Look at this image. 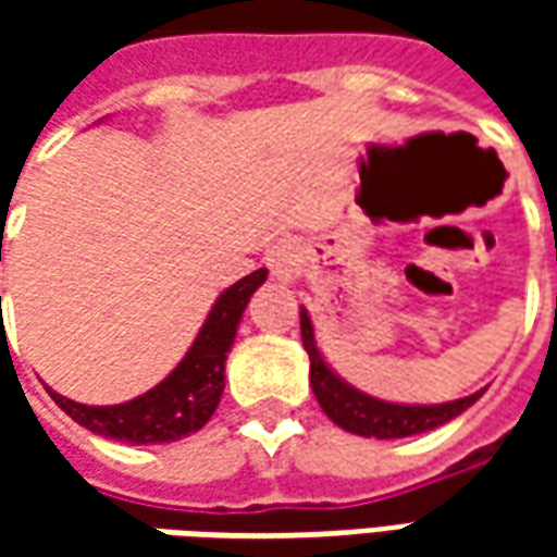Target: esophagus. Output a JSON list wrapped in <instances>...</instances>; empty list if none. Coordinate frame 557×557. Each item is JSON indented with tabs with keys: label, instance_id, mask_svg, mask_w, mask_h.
Wrapping results in <instances>:
<instances>
[{
	"label": "esophagus",
	"instance_id": "obj_1",
	"mask_svg": "<svg viewBox=\"0 0 557 557\" xmlns=\"http://www.w3.org/2000/svg\"><path fill=\"white\" fill-rule=\"evenodd\" d=\"M298 250L292 242H280L268 250V268L277 280H292L298 274Z\"/></svg>",
	"mask_w": 557,
	"mask_h": 557
}]
</instances>
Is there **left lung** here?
<instances>
[{"label":"left lung","mask_w":557,"mask_h":557,"mask_svg":"<svg viewBox=\"0 0 557 557\" xmlns=\"http://www.w3.org/2000/svg\"><path fill=\"white\" fill-rule=\"evenodd\" d=\"M301 339L304 349L310 355V385H313L319 406L337 426L355 432V435H367V438H406V435L430 432L447 423V420H454L456 414H462L483 394V391H478L471 397L442 403V406H397V403L367 397V394L355 391V387L346 385L343 379L331 373L325 358L315 349L313 325H310L307 310H301Z\"/></svg>","instance_id":"1"}]
</instances>
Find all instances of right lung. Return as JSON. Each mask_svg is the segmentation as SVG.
Masks as SVG:
<instances>
[{
	"label": "right lung",
	"mask_w": 557,
	"mask_h": 557,
	"mask_svg": "<svg viewBox=\"0 0 557 557\" xmlns=\"http://www.w3.org/2000/svg\"><path fill=\"white\" fill-rule=\"evenodd\" d=\"M265 277L268 271L259 268L223 292L182 363L143 397L122 403V406H83L74 399L59 397L47 387L50 397L67 418L77 420L79 426L98 432L103 438H115V442L163 444L178 442L184 435L202 430L223 394L226 355L235 343L244 307L250 301V295L265 283Z\"/></svg>",
	"instance_id": "add662e5"
}]
</instances>
